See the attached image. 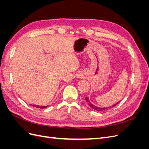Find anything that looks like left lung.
I'll list each match as a JSON object with an SVG mask.
<instances>
[{
  "label": "left lung",
  "mask_w": 149,
  "mask_h": 149,
  "mask_svg": "<svg viewBox=\"0 0 149 149\" xmlns=\"http://www.w3.org/2000/svg\"><path fill=\"white\" fill-rule=\"evenodd\" d=\"M85 100H86V102L89 104V106H90V107H91L93 109L96 110V111H103V110H105L106 109H107V108H108V107H107V108H101V107H96V106H94V105L93 104H91V102H89V100H88V97H86V98H85ZM119 102H117L116 104H114V105H113L112 106H116V105H118Z\"/></svg>",
  "instance_id": "1"
}]
</instances>
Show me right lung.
<instances>
[{"mask_svg":"<svg viewBox=\"0 0 149 149\" xmlns=\"http://www.w3.org/2000/svg\"><path fill=\"white\" fill-rule=\"evenodd\" d=\"M33 106H34V107H35L40 108V109H43V108H45V107H47V106H36V105H33Z\"/></svg>","mask_w":149,"mask_h":149,"instance_id":"add662e5","label":"right lung"}]
</instances>
